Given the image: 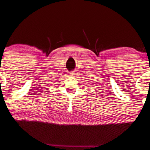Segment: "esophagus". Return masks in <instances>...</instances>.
<instances>
[{
	"instance_id": "34e87169",
	"label": "esophagus",
	"mask_w": 150,
	"mask_h": 150,
	"mask_svg": "<svg viewBox=\"0 0 150 150\" xmlns=\"http://www.w3.org/2000/svg\"><path fill=\"white\" fill-rule=\"evenodd\" d=\"M69 74H70L71 77H75V76H77V73L74 71H71Z\"/></svg>"
}]
</instances>
